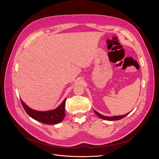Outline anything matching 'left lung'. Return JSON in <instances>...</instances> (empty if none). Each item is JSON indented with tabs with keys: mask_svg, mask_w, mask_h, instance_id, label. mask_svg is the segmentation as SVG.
I'll use <instances>...</instances> for the list:
<instances>
[{
	"mask_svg": "<svg viewBox=\"0 0 159 159\" xmlns=\"http://www.w3.org/2000/svg\"><path fill=\"white\" fill-rule=\"evenodd\" d=\"M94 112L96 113V114L102 120H107V121H115V120H121L123 118H125L126 116H127L129 113L130 112H128L127 114H125L124 115H120V116H104V115H102L101 114H99V113L98 112H97L96 110H94Z\"/></svg>",
	"mask_w": 159,
	"mask_h": 159,
	"instance_id": "left-lung-1",
	"label": "left lung"
}]
</instances>
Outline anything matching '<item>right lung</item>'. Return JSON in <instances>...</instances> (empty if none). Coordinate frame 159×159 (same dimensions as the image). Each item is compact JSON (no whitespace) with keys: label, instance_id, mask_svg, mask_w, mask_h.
<instances>
[{"label":"right lung","instance_id":"right-lung-1","mask_svg":"<svg viewBox=\"0 0 159 159\" xmlns=\"http://www.w3.org/2000/svg\"><path fill=\"white\" fill-rule=\"evenodd\" d=\"M65 101L66 99H65L55 109L46 111H39L30 108L20 99L22 106L30 117L38 121L47 125H56L62 121L65 116Z\"/></svg>","mask_w":159,"mask_h":159}]
</instances>
